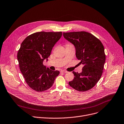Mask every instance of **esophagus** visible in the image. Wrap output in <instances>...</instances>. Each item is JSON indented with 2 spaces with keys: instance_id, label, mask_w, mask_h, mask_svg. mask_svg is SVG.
Returning a JSON list of instances; mask_svg holds the SVG:
<instances>
[{
  "instance_id": "obj_1",
  "label": "esophagus",
  "mask_w": 124,
  "mask_h": 124,
  "mask_svg": "<svg viewBox=\"0 0 124 124\" xmlns=\"http://www.w3.org/2000/svg\"><path fill=\"white\" fill-rule=\"evenodd\" d=\"M61 72L66 73H67V71H65V70H61Z\"/></svg>"
}]
</instances>
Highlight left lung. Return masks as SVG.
Returning <instances> with one entry per match:
<instances>
[{
  "label": "left lung",
  "mask_w": 124,
  "mask_h": 124,
  "mask_svg": "<svg viewBox=\"0 0 124 124\" xmlns=\"http://www.w3.org/2000/svg\"><path fill=\"white\" fill-rule=\"evenodd\" d=\"M64 38L75 47L76 56L84 65L80 73L73 72L70 86L80 92L92 89L100 80L105 62L104 48L100 40L86 31L63 32Z\"/></svg>",
  "instance_id": "obj_1"
}]
</instances>
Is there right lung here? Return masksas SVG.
<instances>
[{"label":"right lung","instance_id":"1","mask_svg":"<svg viewBox=\"0 0 124 124\" xmlns=\"http://www.w3.org/2000/svg\"><path fill=\"white\" fill-rule=\"evenodd\" d=\"M62 32H37L27 37L21 44L17 59L21 72L28 85L41 92L50 88L59 71H52L43 64L48 60L52 48Z\"/></svg>","mask_w":124,"mask_h":124}]
</instances>
